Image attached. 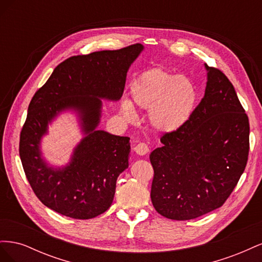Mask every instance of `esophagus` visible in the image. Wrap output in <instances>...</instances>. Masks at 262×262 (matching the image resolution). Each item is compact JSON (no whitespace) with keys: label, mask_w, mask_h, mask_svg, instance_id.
<instances>
[{"label":"esophagus","mask_w":262,"mask_h":262,"mask_svg":"<svg viewBox=\"0 0 262 262\" xmlns=\"http://www.w3.org/2000/svg\"><path fill=\"white\" fill-rule=\"evenodd\" d=\"M134 150H136L137 154L143 156L149 152V147L146 143H144V142H140V143H138L136 147H134Z\"/></svg>","instance_id":"34e87169"}]
</instances>
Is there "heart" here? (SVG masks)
<instances>
[{
	"mask_svg": "<svg viewBox=\"0 0 262 262\" xmlns=\"http://www.w3.org/2000/svg\"><path fill=\"white\" fill-rule=\"evenodd\" d=\"M134 106L148 110L150 125L162 133L181 130L191 120L198 102V91L190 78L173 74L162 68H153L142 73L131 86ZM129 100H123L121 113L134 117Z\"/></svg>",
	"mask_w": 262,
	"mask_h": 262,
	"instance_id": "1",
	"label": "heart"
}]
</instances>
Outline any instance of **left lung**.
Returning <instances> with one entry per match:
<instances>
[{
	"label": "left lung",
	"instance_id": "8db88e82",
	"mask_svg": "<svg viewBox=\"0 0 262 262\" xmlns=\"http://www.w3.org/2000/svg\"><path fill=\"white\" fill-rule=\"evenodd\" d=\"M204 96L184 128L161 138L149 155L154 169L150 199L161 215L199 217L227 200L248 161L249 121L233 84L204 64Z\"/></svg>",
	"mask_w": 262,
	"mask_h": 262
}]
</instances>
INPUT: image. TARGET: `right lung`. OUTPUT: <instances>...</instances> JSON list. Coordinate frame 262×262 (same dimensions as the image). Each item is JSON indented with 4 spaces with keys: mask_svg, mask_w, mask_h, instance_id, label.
<instances>
[{
    "mask_svg": "<svg viewBox=\"0 0 262 262\" xmlns=\"http://www.w3.org/2000/svg\"><path fill=\"white\" fill-rule=\"evenodd\" d=\"M143 46L74 55L54 69L31 99L20 132L19 156L35 194L46 207L77 220L96 217L113 203L118 176L128 168L130 138L97 130L101 99L121 98L126 72ZM73 110L85 137L64 168L49 166L40 141L60 112Z\"/></svg>",
    "mask_w": 262,
    "mask_h": 262,
    "instance_id": "obj_1",
    "label": "right lung"
}]
</instances>
